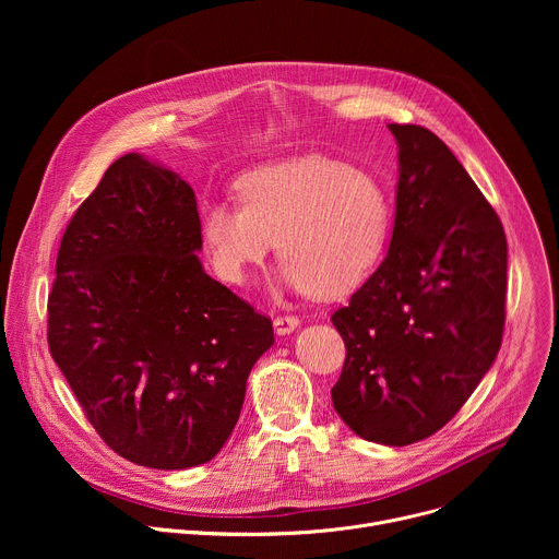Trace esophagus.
Here are the masks:
<instances>
[{"label":"esophagus","instance_id":"34e87169","mask_svg":"<svg viewBox=\"0 0 559 559\" xmlns=\"http://www.w3.org/2000/svg\"><path fill=\"white\" fill-rule=\"evenodd\" d=\"M298 325H300V321H298L296 316H276V318H274V330H276L278 336L292 334Z\"/></svg>","mask_w":559,"mask_h":559}]
</instances>
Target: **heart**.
<instances>
[{"mask_svg":"<svg viewBox=\"0 0 559 559\" xmlns=\"http://www.w3.org/2000/svg\"><path fill=\"white\" fill-rule=\"evenodd\" d=\"M236 203H205L201 238L214 272L243 285L276 241L281 285L338 298L358 287L389 241L393 205L369 170L325 156L257 168L236 181Z\"/></svg>","mask_w":559,"mask_h":559,"instance_id":"b5f03b06","label":"heart"}]
</instances>
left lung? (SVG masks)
I'll use <instances>...</instances> for the list:
<instances>
[{"mask_svg": "<svg viewBox=\"0 0 559 559\" xmlns=\"http://www.w3.org/2000/svg\"><path fill=\"white\" fill-rule=\"evenodd\" d=\"M397 141L395 221L384 261L334 311L345 365L332 401L360 438L433 436L491 369L504 332V227L453 152L423 126Z\"/></svg>", "mask_w": 559, "mask_h": 559, "instance_id": "1", "label": "left lung"}]
</instances>
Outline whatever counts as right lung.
Instances as JSON below:
<instances>
[{
	"label": "right lung",
	"instance_id": "right-lung-1",
	"mask_svg": "<svg viewBox=\"0 0 559 559\" xmlns=\"http://www.w3.org/2000/svg\"><path fill=\"white\" fill-rule=\"evenodd\" d=\"M194 190L126 154L70 218L48 347L102 440L150 468L212 460L274 345L267 316L203 272Z\"/></svg>",
	"mask_w": 559,
	"mask_h": 559
}]
</instances>
